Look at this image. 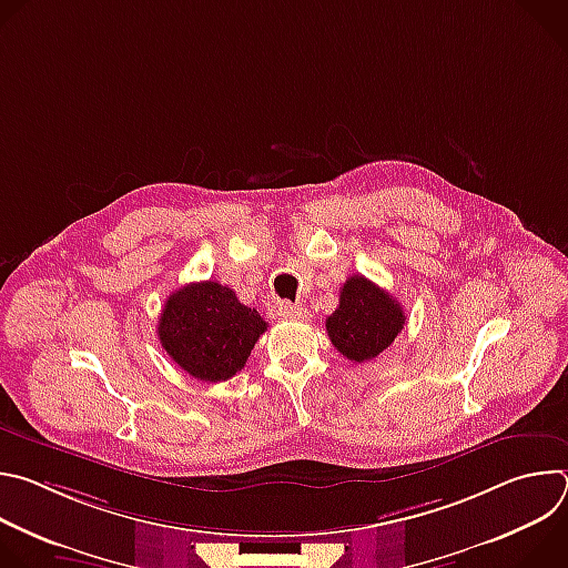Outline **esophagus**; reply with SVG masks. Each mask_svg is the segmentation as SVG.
<instances>
[{
    "instance_id": "34e87169",
    "label": "esophagus",
    "mask_w": 568,
    "mask_h": 568,
    "mask_svg": "<svg viewBox=\"0 0 568 568\" xmlns=\"http://www.w3.org/2000/svg\"><path fill=\"white\" fill-rule=\"evenodd\" d=\"M276 314L281 318H290V321L307 318V310L303 305H296V303H290V301H281L278 307H276Z\"/></svg>"
}]
</instances>
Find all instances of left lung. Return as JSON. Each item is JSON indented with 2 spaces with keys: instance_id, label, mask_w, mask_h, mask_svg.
I'll use <instances>...</instances> for the list:
<instances>
[{
  "instance_id": "8db88e82",
  "label": "left lung",
  "mask_w": 568,
  "mask_h": 568,
  "mask_svg": "<svg viewBox=\"0 0 568 568\" xmlns=\"http://www.w3.org/2000/svg\"><path fill=\"white\" fill-rule=\"evenodd\" d=\"M399 303L373 281L351 276L339 292V307L326 318L333 346L351 362H371L404 328Z\"/></svg>"
}]
</instances>
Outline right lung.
I'll use <instances>...</instances> for the list:
<instances>
[{"mask_svg":"<svg viewBox=\"0 0 568 568\" xmlns=\"http://www.w3.org/2000/svg\"><path fill=\"white\" fill-rule=\"evenodd\" d=\"M265 331L267 321L215 281L191 283L173 292L156 326L159 342L171 359L202 382H224L245 368Z\"/></svg>","mask_w":568,"mask_h":568,"instance_id":"obj_1","label":"right lung"}]
</instances>
